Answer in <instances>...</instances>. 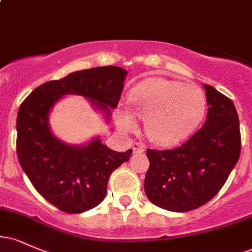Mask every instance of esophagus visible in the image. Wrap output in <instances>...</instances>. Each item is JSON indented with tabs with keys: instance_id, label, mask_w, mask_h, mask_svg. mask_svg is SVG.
Returning <instances> with one entry per match:
<instances>
[{
	"instance_id": "obj_1",
	"label": "esophagus",
	"mask_w": 252,
	"mask_h": 252,
	"mask_svg": "<svg viewBox=\"0 0 252 252\" xmlns=\"http://www.w3.org/2000/svg\"><path fill=\"white\" fill-rule=\"evenodd\" d=\"M144 152V146L141 143H134L132 144V153L134 154H141Z\"/></svg>"
}]
</instances>
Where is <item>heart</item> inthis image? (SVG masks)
Instances as JSON below:
<instances>
[{"instance_id": "obj_1", "label": "heart", "mask_w": 252, "mask_h": 252, "mask_svg": "<svg viewBox=\"0 0 252 252\" xmlns=\"http://www.w3.org/2000/svg\"><path fill=\"white\" fill-rule=\"evenodd\" d=\"M206 110V98L198 86L166 78H150L132 89L129 106L120 105L116 124L124 132L146 120L149 140L158 146H174L194 131Z\"/></svg>"}]
</instances>
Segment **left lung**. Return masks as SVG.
<instances>
[{
  "label": "left lung",
  "mask_w": 252,
  "mask_h": 252,
  "mask_svg": "<svg viewBox=\"0 0 252 252\" xmlns=\"http://www.w3.org/2000/svg\"><path fill=\"white\" fill-rule=\"evenodd\" d=\"M206 91V121L189 141L174 149H147L149 168L144 192L153 204L187 212L210 201L224 186L241 154V132L232 100L213 86Z\"/></svg>",
  "instance_id": "1"
}]
</instances>
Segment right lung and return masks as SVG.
<instances>
[{
    "label": "right lung",
    "mask_w": 252,
    "mask_h": 252,
    "mask_svg": "<svg viewBox=\"0 0 252 252\" xmlns=\"http://www.w3.org/2000/svg\"><path fill=\"white\" fill-rule=\"evenodd\" d=\"M128 72L118 66L77 71L37 86L24 100L16 120L19 162L37 192L66 213H82L103 201L111 173L126 162L132 150L118 153L94 136L70 144L52 132L50 115L67 94H78L105 118L111 117Z\"/></svg>",
    "instance_id": "obj_1"
}]
</instances>
